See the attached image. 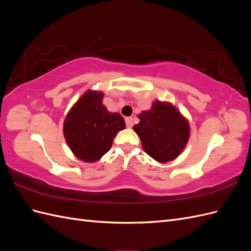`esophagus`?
Masks as SVG:
<instances>
[{
  "instance_id": "34e87169",
  "label": "esophagus",
  "mask_w": 251,
  "mask_h": 251,
  "mask_svg": "<svg viewBox=\"0 0 251 251\" xmlns=\"http://www.w3.org/2000/svg\"><path fill=\"white\" fill-rule=\"evenodd\" d=\"M126 125L127 127H132L134 125V119L132 117H126Z\"/></svg>"
}]
</instances>
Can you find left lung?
<instances>
[{
	"label": "left lung",
	"instance_id": "left-lung-1",
	"mask_svg": "<svg viewBox=\"0 0 251 251\" xmlns=\"http://www.w3.org/2000/svg\"><path fill=\"white\" fill-rule=\"evenodd\" d=\"M134 126L146 153L159 162H168L180 155L189 136L187 121L172 104L155 101L150 111L138 115Z\"/></svg>",
	"mask_w": 251,
	"mask_h": 251
}]
</instances>
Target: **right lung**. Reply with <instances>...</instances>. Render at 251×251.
<instances>
[{
  "mask_svg": "<svg viewBox=\"0 0 251 251\" xmlns=\"http://www.w3.org/2000/svg\"><path fill=\"white\" fill-rule=\"evenodd\" d=\"M102 93L88 91L75 103L64 124L65 138L74 155L94 162L110 151L116 134L126 127L123 116L110 113L101 102Z\"/></svg>",
  "mask_w": 251,
  "mask_h": 251,
  "instance_id": "1",
  "label": "right lung"
}]
</instances>
